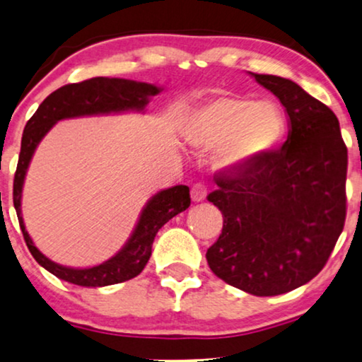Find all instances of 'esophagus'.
I'll list each match as a JSON object with an SVG mask.
<instances>
[{
	"mask_svg": "<svg viewBox=\"0 0 362 362\" xmlns=\"http://www.w3.org/2000/svg\"><path fill=\"white\" fill-rule=\"evenodd\" d=\"M206 196H207V187L202 185V182H197V185L192 186V189H191L192 201L201 202V201L206 199Z\"/></svg>",
	"mask_w": 362,
	"mask_h": 362,
	"instance_id": "34e87169",
	"label": "esophagus"
}]
</instances>
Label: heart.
I'll list each match as a JSON object with an SVG mask.
<instances>
[{"label":"heart","instance_id":"heart-1","mask_svg":"<svg viewBox=\"0 0 362 362\" xmlns=\"http://www.w3.org/2000/svg\"><path fill=\"white\" fill-rule=\"evenodd\" d=\"M284 118L272 103L224 93L191 112L185 138L196 150L219 148V165L240 171L274 150L284 135Z\"/></svg>","mask_w":362,"mask_h":362}]
</instances>
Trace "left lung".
I'll list each match as a JSON object with an SVG mask.
<instances>
[{"instance_id":"8db88e82","label":"left lung","mask_w":362,"mask_h":362,"mask_svg":"<svg viewBox=\"0 0 362 362\" xmlns=\"http://www.w3.org/2000/svg\"><path fill=\"white\" fill-rule=\"evenodd\" d=\"M288 115V138L245 170L216 180L224 217L211 270L250 295L274 296L323 270L346 219L348 148L329 107L290 78L252 74Z\"/></svg>"}]
</instances>
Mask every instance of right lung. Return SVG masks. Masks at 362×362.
I'll use <instances>...</instances> for the list:
<instances>
[{
    "mask_svg": "<svg viewBox=\"0 0 362 362\" xmlns=\"http://www.w3.org/2000/svg\"><path fill=\"white\" fill-rule=\"evenodd\" d=\"M161 88L151 83L127 81V78L93 77L78 83H67L52 92L44 100L36 113L29 118L23 132L21 153H19L18 168L14 173L13 202L16 209L19 227L29 252L41 267H44L57 279L81 286H107L135 279L141 274L151 257V245L158 230L173 219L176 214L186 211L191 204L189 187L175 186L163 189L146 202L140 221L125 247L112 259L100 265L88 269H71L49 260L37 250L29 237L21 216V194L24 177L31 158L36 151L39 141L56 125L59 120L83 115H102V113H117L128 110H143L150 97L160 93Z\"/></svg>",
    "mask_w": 362,
    "mask_h": 362,
    "instance_id": "right-lung-1",
    "label": "right lung"
}]
</instances>
